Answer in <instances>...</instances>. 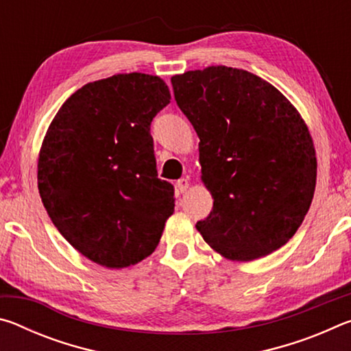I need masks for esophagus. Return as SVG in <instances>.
<instances>
[{"instance_id":"1","label":"esophagus","mask_w":351,"mask_h":351,"mask_svg":"<svg viewBox=\"0 0 351 351\" xmlns=\"http://www.w3.org/2000/svg\"><path fill=\"white\" fill-rule=\"evenodd\" d=\"M176 189L180 193H186L187 189H189V180L186 178H181V180L176 181Z\"/></svg>"}]
</instances>
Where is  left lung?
I'll list each match as a JSON object with an SVG mask.
<instances>
[{
    "label": "left lung",
    "mask_w": 351,
    "mask_h": 351,
    "mask_svg": "<svg viewBox=\"0 0 351 351\" xmlns=\"http://www.w3.org/2000/svg\"><path fill=\"white\" fill-rule=\"evenodd\" d=\"M171 85L199 138L201 180L213 198L197 223L204 241L237 261L287 245L316 189V150L299 111L245 69L187 71Z\"/></svg>",
    "instance_id": "obj_1"
}]
</instances>
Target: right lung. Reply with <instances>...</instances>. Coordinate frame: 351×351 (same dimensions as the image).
Returning <instances> with one entry per match:
<instances>
[{"label": "right lung", "mask_w": 351, "mask_h": 351, "mask_svg": "<svg viewBox=\"0 0 351 351\" xmlns=\"http://www.w3.org/2000/svg\"><path fill=\"white\" fill-rule=\"evenodd\" d=\"M170 99L158 75L86 83L62 105L41 144L37 180L47 215L71 246L105 268L148 257L175 210L150 134Z\"/></svg>", "instance_id": "1"}]
</instances>
